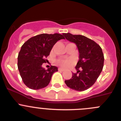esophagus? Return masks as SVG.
<instances>
[{"label": "esophagus", "instance_id": "1", "mask_svg": "<svg viewBox=\"0 0 121 121\" xmlns=\"http://www.w3.org/2000/svg\"><path fill=\"white\" fill-rule=\"evenodd\" d=\"M58 70H59V71H64V68H59Z\"/></svg>", "mask_w": 121, "mask_h": 121}]
</instances>
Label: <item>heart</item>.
I'll list each match as a JSON object with an SVG mask.
<instances>
[{"mask_svg": "<svg viewBox=\"0 0 121 121\" xmlns=\"http://www.w3.org/2000/svg\"><path fill=\"white\" fill-rule=\"evenodd\" d=\"M57 63L62 67H68L73 63V60L71 59H59L57 60Z\"/></svg>", "mask_w": 121, "mask_h": 121, "instance_id": "1", "label": "heart"}]
</instances>
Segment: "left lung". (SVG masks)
Here are the masks:
<instances>
[{
  "label": "left lung",
  "instance_id": "1",
  "mask_svg": "<svg viewBox=\"0 0 121 121\" xmlns=\"http://www.w3.org/2000/svg\"><path fill=\"white\" fill-rule=\"evenodd\" d=\"M68 40L75 43L79 52V60L76 66L77 72L70 79L65 81L67 86L82 91L92 86L104 67V57L101 47L91 39L82 35L64 33Z\"/></svg>",
  "mask_w": 121,
  "mask_h": 121
}]
</instances>
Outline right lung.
<instances>
[{
	"instance_id": "obj_1",
	"label": "right lung",
	"mask_w": 121,
	"mask_h": 121,
	"mask_svg": "<svg viewBox=\"0 0 121 121\" xmlns=\"http://www.w3.org/2000/svg\"><path fill=\"white\" fill-rule=\"evenodd\" d=\"M65 39L58 33L40 34L31 37L23 44L17 57V67L25 85L33 90L47 86L57 67L51 65L47 70L42 68L43 63L50 55L54 45Z\"/></svg>"
}]
</instances>
